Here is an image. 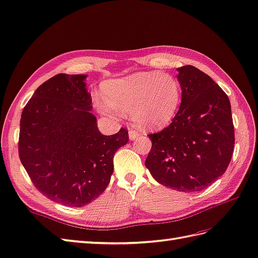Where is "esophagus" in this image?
<instances>
[{
  "label": "esophagus",
  "mask_w": 258,
  "mask_h": 258,
  "mask_svg": "<svg viewBox=\"0 0 258 258\" xmlns=\"http://www.w3.org/2000/svg\"><path fill=\"white\" fill-rule=\"evenodd\" d=\"M141 135V131L140 130H137L136 127H133L132 126L131 127V130L128 131V136H130V140H135L136 137H139Z\"/></svg>",
  "instance_id": "esophagus-1"
}]
</instances>
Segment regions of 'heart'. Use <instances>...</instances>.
<instances>
[{"mask_svg": "<svg viewBox=\"0 0 258 258\" xmlns=\"http://www.w3.org/2000/svg\"><path fill=\"white\" fill-rule=\"evenodd\" d=\"M104 98L95 99L97 109L116 117L118 111L132 113L141 127L160 130L175 118L182 101L180 83L161 71H144L107 81Z\"/></svg>", "mask_w": 258, "mask_h": 258, "instance_id": "b5f03b06", "label": "heart"}]
</instances>
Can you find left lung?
Returning <instances> with one entry per match:
<instances>
[{
    "label": "left lung",
    "mask_w": 258,
    "mask_h": 258,
    "mask_svg": "<svg viewBox=\"0 0 258 258\" xmlns=\"http://www.w3.org/2000/svg\"><path fill=\"white\" fill-rule=\"evenodd\" d=\"M182 101L170 125L148 134L145 161L155 180L182 192L201 191L227 169L234 151V125L226 93L207 74L178 68Z\"/></svg>",
    "instance_id": "obj_1"
}]
</instances>
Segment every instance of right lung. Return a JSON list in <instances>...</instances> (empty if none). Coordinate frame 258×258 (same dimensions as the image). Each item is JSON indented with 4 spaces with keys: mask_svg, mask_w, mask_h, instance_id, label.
I'll list each match as a JSON object with an SVG mask.
<instances>
[{
    "mask_svg": "<svg viewBox=\"0 0 258 258\" xmlns=\"http://www.w3.org/2000/svg\"><path fill=\"white\" fill-rule=\"evenodd\" d=\"M86 75L59 74L39 86L21 116L19 155L40 194L79 208L103 192L128 132L100 133Z\"/></svg>",
    "mask_w": 258,
    "mask_h": 258,
    "instance_id": "right-lung-1",
    "label": "right lung"
}]
</instances>
